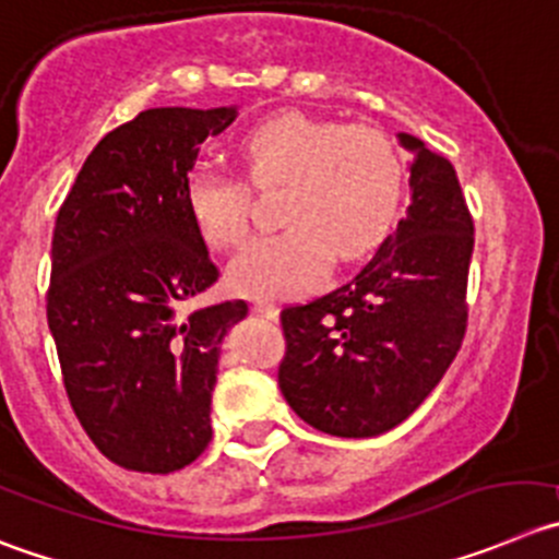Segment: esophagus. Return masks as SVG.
Wrapping results in <instances>:
<instances>
[{
    "label": "esophagus",
    "instance_id": "obj_1",
    "mask_svg": "<svg viewBox=\"0 0 559 559\" xmlns=\"http://www.w3.org/2000/svg\"><path fill=\"white\" fill-rule=\"evenodd\" d=\"M250 309H253L255 314L267 317V320H275V317H278V306L270 304V300H255V304L250 306Z\"/></svg>",
    "mask_w": 559,
    "mask_h": 559
}]
</instances>
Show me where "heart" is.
I'll list each match as a JSON object with an SVG mask.
<instances>
[{
    "mask_svg": "<svg viewBox=\"0 0 559 559\" xmlns=\"http://www.w3.org/2000/svg\"><path fill=\"white\" fill-rule=\"evenodd\" d=\"M253 187H284V231L259 237L228 267V284L250 297L304 292L333 255L353 262L378 248L403 209L405 162L397 143L369 123L320 121L284 112L250 129L237 145ZM187 212L203 242L237 248L250 228V190L215 168L185 185Z\"/></svg>",
    "mask_w": 559,
    "mask_h": 559,
    "instance_id": "obj_1",
    "label": "heart"
}]
</instances>
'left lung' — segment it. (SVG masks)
<instances>
[{"mask_svg":"<svg viewBox=\"0 0 559 559\" xmlns=\"http://www.w3.org/2000/svg\"><path fill=\"white\" fill-rule=\"evenodd\" d=\"M400 143L414 154L408 215L356 278L281 311V391L331 436H380L408 419L466 336L474 223L461 181L421 140Z\"/></svg>","mask_w":559,"mask_h":559,"instance_id":"obj_1","label":"left lung"}]
</instances>
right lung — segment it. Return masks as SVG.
<instances>
[{
  "label": "right lung",
  "instance_id": "right-lung-1",
  "mask_svg": "<svg viewBox=\"0 0 559 559\" xmlns=\"http://www.w3.org/2000/svg\"><path fill=\"white\" fill-rule=\"evenodd\" d=\"M234 107H156L98 140L51 237L46 317L68 403L104 457L170 474L212 441L221 342L245 300L190 309L217 281L187 174Z\"/></svg>",
  "mask_w": 559,
  "mask_h": 559
}]
</instances>
